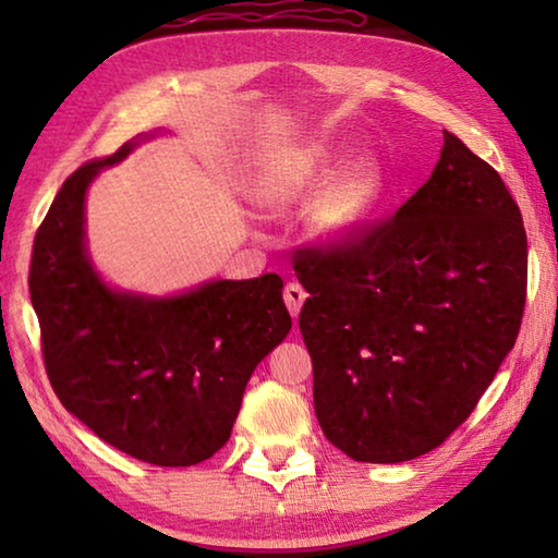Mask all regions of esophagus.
Instances as JSON below:
<instances>
[{"instance_id":"esophagus-1","label":"esophagus","mask_w":558,"mask_h":558,"mask_svg":"<svg viewBox=\"0 0 558 558\" xmlns=\"http://www.w3.org/2000/svg\"><path fill=\"white\" fill-rule=\"evenodd\" d=\"M282 298H286V305L290 310V315L298 317L300 310H302V302H305V298H307V292H305V288L300 286V282H288L286 290H282Z\"/></svg>"}]
</instances>
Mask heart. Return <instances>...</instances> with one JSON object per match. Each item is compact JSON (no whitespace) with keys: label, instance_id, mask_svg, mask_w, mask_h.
<instances>
[{"label":"heart","instance_id":"obj_1","mask_svg":"<svg viewBox=\"0 0 558 558\" xmlns=\"http://www.w3.org/2000/svg\"><path fill=\"white\" fill-rule=\"evenodd\" d=\"M335 172V157L327 149H313L292 159L290 165L280 167L270 177L263 199L270 209H290L313 196L327 184ZM384 196V172L379 162L364 157L342 169L319 199L310 216L315 235L323 241L339 243L356 235L372 221Z\"/></svg>","mask_w":558,"mask_h":558}]
</instances>
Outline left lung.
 Returning <instances> with one entry per match:
<instances>
[{"instance_id": "8db88e82", "label": "left lung", "mask_w": 558, "mask_h": 558, "mask_svg": "<svg viewBox=\"0 0 558 558\" xmlns=\"http://www.w3.org/2000/svg\"><path fill=\"white\" fill-rule=\"evenodd\" d=\"M292 268L319 428L352 460L403 462L468 418L512 352L526 233L502 177L442 130L430 179L391 219L300 248Z\"/></svg>"}]
</instances>
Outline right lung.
<instances>
[{"instance_id": "obj_1", "label": "right lung", "mask_w": 558, "mask_h": 558, "mask_svg": "<svg viewBox=\"0 0 558 558\" xmlns=\"http://www.w3.org/2000/svg\"><path fill=\"white\" fill-rule=\"evenodd\" d=\"M145 137L65 179L36 231L29 292L46 374L65 411L132 458L189 468L231 438L245 384L292 319L276 272L174 298L102 282L86 248V192Z\"/></svg>"}]
</instances>
